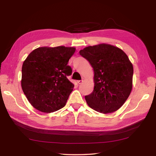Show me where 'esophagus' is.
<instances>
[{
    "instance_id": "34e87169",
    "label": "esophagus",
    "mask_w": 156,
    "mask_h": 156,
    "mask_svg": "<svg viewBox=\"0 0 156 156\" xmlns=\"http://www.w3.org/2000/svg\"><path fill=\"white\" fill-rule=\"evenodd\" d=\"M84 81V78H82V80H78V83L79 84H82V82H83Z\"/></svg>"
}]
</instances>
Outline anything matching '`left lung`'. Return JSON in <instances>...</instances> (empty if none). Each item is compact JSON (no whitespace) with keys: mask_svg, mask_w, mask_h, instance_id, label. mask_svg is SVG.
Returning a JSON list of instances; mask_svg holds the SVG:
<instances>
[{"mask_svg":"<svg viewBox=\"0 0 156 156\" xmlns=\"http://www.w3.org/2000/svg\"><path fill=\"white\" fill-rule=\"evenodd\" d=\"M80 54L94 72V90L85 96L88 105L101 113L117 111L132 90L133 68L127 55L122 49L105 44L88 46Z\"/></svg>","mask_w":156,"mask_h":156,"instance_id":"1","label":"left lung"}]
</instances>
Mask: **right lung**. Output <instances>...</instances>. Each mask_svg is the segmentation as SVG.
<instances>
[{
    "mask_svg": "<svg viewBox=\"0 0 156 156\" xmlns=\"http://www.w3.org/2000/svg\"><path fill=\"white\" fill-rule=\"evenodd\" d=\"M76 49L58 46L34 49L22 66L21 87L31 105L43 112H53L66 105L74 85L67 78L68 65Z\"/></svg>",
    "mask_w": 156,
    "mask_h": 156,
    "instance_id": "right-lung-1",
    "label": "right lung"
}]
</instances>
